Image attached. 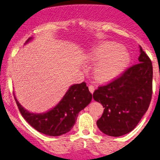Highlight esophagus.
<instances>
[{
	"label": "esophagus",
	"instance_id": "34e87169",
	"mask_svg": "<svg viewBox=\"0 0 160 160\" xmlns=\"http://www.w3.org/2000/svg\"><path fill=\"white\" fill-rule=\"evenodd\" d=\"M88 89H89L90 92L92 93V94H93V93H94V92L95 88H94V86H93V85H89V86H88Z\"/></svg>",
	"mask_w": 160,
	"mask_h": 160
}]
</instances>
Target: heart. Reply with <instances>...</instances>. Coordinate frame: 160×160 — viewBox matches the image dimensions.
<instances>
[{
	"instance_id": "heart-1",
	"label": "heart",
	"mask_w": 160,
	"mask_h": 160,
	"mask_svg": "<svg viewBox=\"0 0 160 160\" xmlns=\"http://www.w3.org/2000/svg\"><path fill=\"white\" fill-rule=\"evenodd\" d=\"M88 60L98 62L93 69L99 82H107L117 78L128 64L130 57L119 44L112 42L100 44L88 54Z\"/></svg>"
}]
</instances>
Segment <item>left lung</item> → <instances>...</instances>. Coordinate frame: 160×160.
Wrapping results in <instances>:
<instances>
[{"label": "left lung", "mask_w": 160, "mask_h": 160, "mask_svg": "<svg viewBox=\"0 0 160 160\" xmlns=\"http://www.w3.org/2000/svg\"><path fill=\"white\" fill-rule=\"evenodd\" d=\"M138 60L139 63L93 94L104 108L97 125L105 134L120 137L131 132L148 108L153 92L152 62L141 47Z\"/></svg>", "instance_id": "8db88e82"}]
</instances>
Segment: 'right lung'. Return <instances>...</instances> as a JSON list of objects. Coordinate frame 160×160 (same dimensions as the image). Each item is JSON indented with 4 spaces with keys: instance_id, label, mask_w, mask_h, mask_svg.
I'll use <instances>...</instances> for the list:
<instances>
[{
    "instance_id": "right-lung-1",
    "label": "right lung",
    "mask_w": 160,
    "mask_h": 160,
    "mask_svg": "<svg viewBox=\"0 0 160 160\" xmlns=\"http://www.w3.org/2000/svg\"><path fill=\"white\" fill-rule=\"evenodd\" d=\"M32 38H29L26 43ZM14 98L20 112L26 122L40 133L55 137L66 134L74 126L79 112L91 102L92 94L86 83L73 85L57 106L44 114H32L24 109Z\"/></svg>"
}]
</instances>
